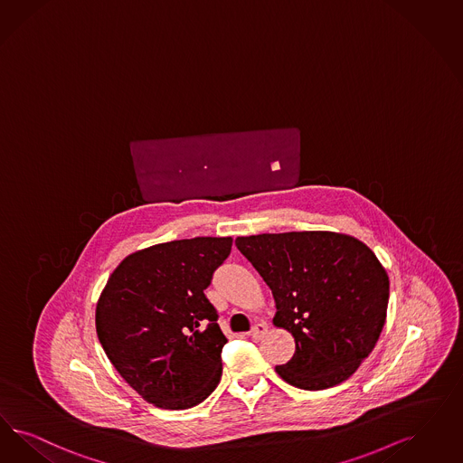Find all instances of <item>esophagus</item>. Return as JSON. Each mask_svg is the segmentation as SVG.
I'll return each mask as SVG.
<instances>
[{"label":"esophagus","instance_id":"34e87169","mask_svg":"<svg viewBox=\"0 0 463 463\" xmlns=\"http://www.w3.org/2000/svg\"><path fill=\"white\" fill-rule=\"evenodd\" d=\"M269 332V326L265 325V323H256L255 326L251 328V338L255 340V342H258V340H261L263 336H265V334Z\"/></svg>","mask_w":463,"mask_h":463}]
</instances>
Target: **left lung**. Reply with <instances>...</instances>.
Returning <instances> with one entry per match:
<instances>
[{
	"label": "left lung",
	"mask_w": 463,
	"mask_h": 463,
	"mask_svg": "<svg viewBox=\"0 0 463 463\" xmlns=\"http://www.w3.org/2000/svg\"><path fill=\"white\" fill-rule=\"evenodd\" d=\"M236 246L270 288L273 325L296 342L277 374L309 392L351 378L386 319L390 280L376 255L363 241L330 231L242 236Z\"/></svg>",
	"instance_id": "left-lung-1"
}]
</instances>
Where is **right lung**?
Wrapping results in <instances>:
<instances>
[{
  "label": "right lung",
  "mask_w": 463,
  "mask_h": 463,
  "mask_svg": "<svg viewBox=\"0 0 463 463\" xmlns=\"http://www.w3.org/2000/svg\"><path fill=\"white\" fill-rule=\"evenodd\" d=\"M232 238L162 242L128 255L96 307L99 342L121 378L148 403L184 411L222 376L227 342L205 288Z\"/></svg>",
  "instance_id": "add662e5"
}]
</instances>
